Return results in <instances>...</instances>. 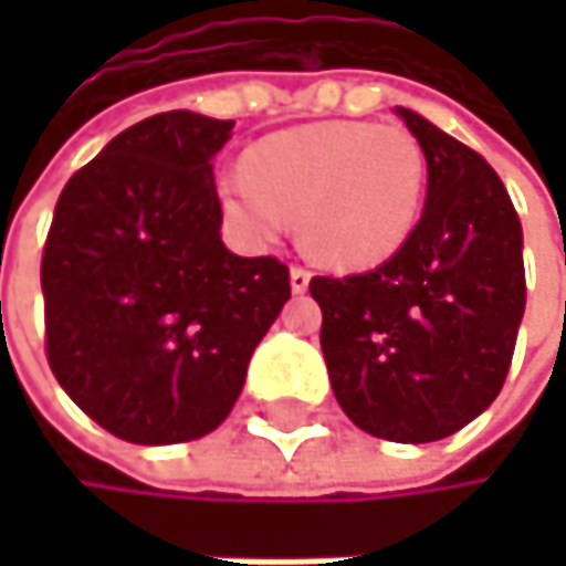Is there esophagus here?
I'll list each match as a JSON object with an SVG mask.
<instances>
[{
	"label": "esophagus",
	"instance_id": "obj_1",
	"mask_svg": "<svg viewBox=\"0 0 566 566\" xmlns=\"http://www.w3.org/2000/svg\"><path fill=\"white\" fill-rule=\"evenodd\" d=\"M307 284H311V272L304 265H291V291L301 294V291H307Z\"/></svg>",
	"mask_w": 566,
	"mask_h": 566
}]
</instances>
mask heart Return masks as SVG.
Wrapping results in <instances>:
<instances>
[{
    "mask_svg": "<svg viewBox=\"0 0 566 566\" xmlns=\"http://www.w3.org/2000/svg\"><path fill=\"white\" fill-rule=\"evenodd\" d=\"M422 189L426 157L406 127L324 120L259 140L245 176L222 182V206L262 242L301 216L304 245L321 262L370 269L416 229Z\"/></svg>",
    "mask_w": 566,
    "mask_h": 566,
    "instance_id": "1",
    "label": "heart"
}]
</instances>
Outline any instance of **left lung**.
<instances>
[{
  "label": "left lung",
  "mask_w": 566,
  "mask_h": 566,
  "mask_svg": "<svg viewBox=\"0 0 566 566\" xmlns=\"http://www.w3.org/2000/svg\"><path fill=\"white\" fill-rule=\"evenodd\" d=\"M426 154V206L384 265L317 275L321 350L354 426L436 442L502 394L524 314L521 219L482 154L396 107Z\"/></svg>",
  "instance_id": "obj_1"
}]
</instances>
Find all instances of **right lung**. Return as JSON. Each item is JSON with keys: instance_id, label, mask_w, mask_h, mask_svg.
I'll return each instance as SVG.
<instances>
[{"instance_id": "1", "label": "right lung", "mask_w": 566, "mask_h": 566, "mask_svg": "<svg viewBox=\"0 0 566 566\" xmlns=\"http://www.w3.org/2000/svg\"><path fill=\"white\" fill-rule=\"evenodd\" d=\"M232 120L154 114L57 196L42 252L49 367L97 426L137 446L212 432L291 297L275 255L222 239L212 157Z\"/></svg>"}]
</instances>
